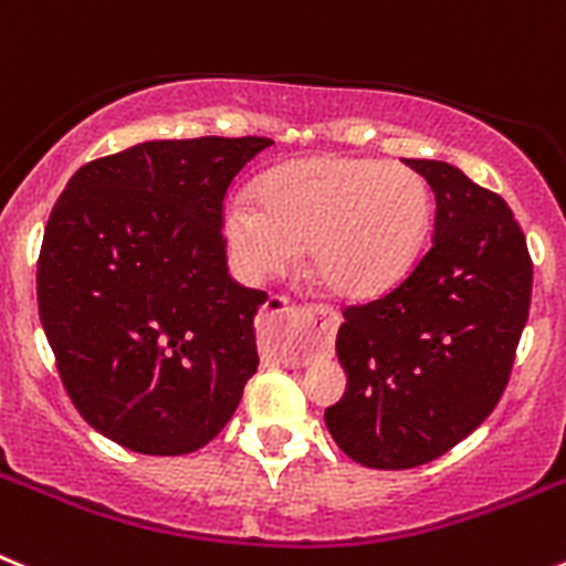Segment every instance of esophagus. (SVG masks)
Instances as JSON below:
<instances>
[{
    "label": "esophagus",
    "mask_w": 566,
    "mask_h": 566,
    "mask_svg": "<svg viewBox=\"0 0 566 566\" xmlns=\"http://www.w3.org/2000/svg\"><path fill=\"white\" fill-rule=\"evenodd\" d=\"M283 314H286L292 323H317L319 334H323V343H319V348H332V339L334 334H337L339 328V314L334 312V308H326V306H286L283 308ZM269 357H274L277 363H286V365H308V359H312V354H303V352H294V348H272V354Z\"/></svg>",
    "instance_id": "esophagus-1"
}]
</instances>
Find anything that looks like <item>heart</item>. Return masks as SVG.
Returning <instances> with one entry per match:
<instances>
[{"mask_svg":"<svg viewBox=\"0 0 566 566\" xmlns=\"http://www.w3.org/2000/svg\"><path fill=\"white\" fill-rule=\"evenodd\" d=\"M258 198L223 203V238L247 280L286 274L300 247L339 300H374L411 272L431 227V189L397 164L312 155L263 175Z\"/></svg>","mask_w":566,"mask_h":566,"instance_id":"1","label":"heart"}]
</instances>
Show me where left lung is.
Returning <instances> with one entry per match:
<instances>
[{
    "label": "left lung",
    "instance_id": "8db88e82",
    "mask_svg": "<svg viewBox=\"0 0 566 566\" xmlns=\"http://www.w3.org/2000/svg\"><path fill=\"white\" fill-rule=\"evenodd\" d=\"M402 161L437 195L433 243L399 286L343 312L348 385L326 408L339 451L377 470L433 462L490 417L533 289L527 240L496 192L444 161Z\"/></svg>",
    "mask_w": 566,
    "mask_h": 566
}]
</instances>
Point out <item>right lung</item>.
I'll list each match as a JSON object with an SVG mask.
<instances>
[{
    "mask_svg": "<svg viewBox=\"0 0 566 566\" xmlns=\"http://www.w3.org/2000/svg\"><path fill=\"white\" fill-rule=\"evenodd\" d=\"M272 138L144 142L67 181L39 252V317L64 391L147 457L212 442L258 371L266 292L229 277L223 198Z\"/></svg>",
    "mask_w": 566,
    "mask_h": 566,
    "instance_id": "right-lung-1",
    "label": "right lung"
}]
</instances>
